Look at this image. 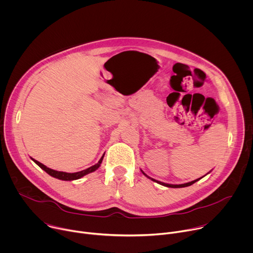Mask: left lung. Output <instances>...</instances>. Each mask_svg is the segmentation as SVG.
<instances>
[{
	"label": "left lung",
	"mask_w": 253,
	"mask_h": 253,
	"mask_svg": "<svg viewBox=\"0 0 253 253\" xmlns=\"http://www.w3.org/2000/svg\"><path fill=\"white\" fill-rule=\"evenodd\" d=\"M142 173L145 175V176H147L145 173H144L143 171H142ZM148 178H150L149 176H147ZM202 178V177H201ZM151 180H153V181H155V182H157V183H159V184H161V185H163V186H166V187H171V188H181V187H187V186H190V185H192L193 183H195L196 181H198V180L200 179V178H198V179H196V180H193V181H191V182H188V183H184V184H178V185H174V184H167V183H163V182H160V181H158V180H155V179H153V178H150Z\"/></svg>",
	"instance_id": "1"
}]
</instances>
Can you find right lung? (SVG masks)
<instances>
[{
	"label": "right lung",
	"instance_id": "right-lung-1",
	"mask_svg": "<svg viewBox=\"0 0 253 253\" xmlns=\"http://www.w3.org/2000/svg\"><path fill=\"white\" fill-rule=\"evenodd\" d=\"M103 157L104 155L101 157V159L98 161V163H96L95 165L85 169V170H82V171H79V172H75V173H67V172H62V171H56V170H53V169H50L48 168L47 166H45L44 164L40 163L39 161L33 159V161L37 164L39 167H41L44 171H46L49 175L55 177V178H58L60 180H65V181H70V180H76V179H79L91 172H94L95 170H97L99 168V166L101 165L102 163V160H103Z\"/></svg>",
	"mask_w": 253,
	"mask_h": 253
}]
</instances>
